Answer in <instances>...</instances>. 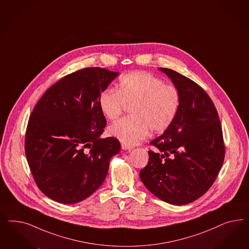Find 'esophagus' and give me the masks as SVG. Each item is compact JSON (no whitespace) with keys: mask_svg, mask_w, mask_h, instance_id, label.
<instances>
[{"mask_svg":"<svg viewBox=\"0 0 249 249\" xmlns=\"http://www.w3.org/2000/svg\"><path fill=\"white\" fill-rule=\"evenodd\" d=\"M121 148H122V150H125V151H130V150H132L134 147L131 146V145H128V144L121 143Z\"/></svg>","mask_w":249,"mask_h":249,"instance_id":"esophagus-1","label":"esophagus"}]
</instances>
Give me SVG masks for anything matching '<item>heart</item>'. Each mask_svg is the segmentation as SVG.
Returning a JSON list of instances; mask_svg holds the SVG:
<instances>
[{"mask_svg":"<svg viewBox=\"0 0 249 249\" xmlns=\"http://www.w3.org/2000/svg\"><path fill=\"white\" fill-rule=\"evenodd\" d=\"M180 93L172 84L145 71H135L120 78L117 90L106 89L99 98L101 112L108 120L117 119L126 106L131 117L114 122L108 133L128 145H135L149 134L165 131L180 107Z\"/></svg>","mask_w":249,"mask_h":249,"instance_id":"obj_1","label":"heart"}]
</instances>
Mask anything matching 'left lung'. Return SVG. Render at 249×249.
Listing matches in <instances>:
<instances>
[{
	"label": "left lung",
	"instance_id": "1",
	"mask_svg": "<svg viewBox=\"0 0 249 249\" xmlns=\"http://www.w3.org/2000/svg\"><path fill=\"white\" fill-rule=\"evenodd\" d=\"M168 75L180 93V107L173 124L151 145L149 162L140 173L151 194L168 204L197 200L215 181L225 159L218 113L207 93L188 77L169 68Z\"/></svg>",
	"mask_w": 249,
	"mask_h": 249
}]
</instances>
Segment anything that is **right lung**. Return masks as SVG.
<instances>
[{
  "instance_id": "add662e5",
  "label": "right lung",
  "mask_w": 249,
  "mask_h": 249,
  "mask_svg": "<svg viewBox=\"0 0 249 249\" xmlns=\"http://www.w3.org/2000/svg\"><path fill=\"white\" fill-rule=\"evenodd\" d=\"M119 72L87 68L64 76L45 91L31 114L25 155L41 192L61 204H76L105 181L109 160L121 151L98 98Z\"/></svg>"
}]
</instances>
